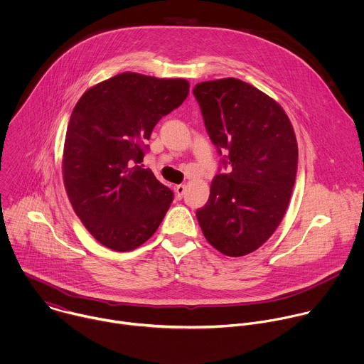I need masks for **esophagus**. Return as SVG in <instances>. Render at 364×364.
<instances>
[{
    "label": "esophagus",
    "instance_id": "obj_1",
    "mask_svg": "<svg viewBox=\"0 0 364 364\" xmlns=\"http://www.w3.org/2000/svg\"><path fill=\"white\" fill-rule=\"evenodd\" d=\"M176 196H177V198L180 200V198H183V196H184V191H186V186L184 184H178V186H176Z\"/></svg>",
    "mask_w": 364,
    "mask_h": 364
}]
</instances>
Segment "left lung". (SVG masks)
I'll use <instances>...</instances> for the list:
<instances>
[{
  "mask_svg": "<svg viewBox=\"0 0 364 364\" xmlns=\"http://www.w3.org/2000/svg\"><path fill=\"white\" fill-rule=\"evenodd\" d=\"M193 94L227 170L213 178L196 215L214 249L246 256L266 243L287 210L299 159L294 130L273 98L241 80L200 82Z\"/></svg>",
  "mask_w": 364,
  "mask_h": 364,
  "instance_id": "obj_1",
  "label": "left lung"
}]
</instances>
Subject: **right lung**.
<instances>
[{
  "label": "right lung",
  "instance_id": "right-lung-1",
  "mask_svg": "<svg viewBox=\"0 0 364 364\" xmlns=\"http://www.w3.org/2000/svg\"><path fill=\"white\" fill-rule=\"evenodd\" d=\"M183 78L136 73L111 77L75 104L67 127L63 177L71 205L100 243L115 252L141 246L174 194L143 159L153 129L188 95Z\"/></svg>",
  "mask_w": 364,
  "mask_h": 364
}]
</instances>
